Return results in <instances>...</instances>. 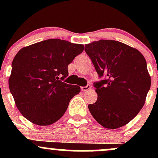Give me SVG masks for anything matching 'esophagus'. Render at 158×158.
<instances>
[{"label": "esophagus", "instance_id": "obj_1", "mask_svg": "<svg viewBox=\"0 0 158 158\" xmlns=\"http://www.w3.org/2000/svg\"><path fill=\"white\" fill-rule=\"evenodd\" d=\"M89 89H90V85H87L85 87H81V90H82V91H86V90Z\"/></svg>", "mask_w": 158, "mask_h": 158}]
</instances>
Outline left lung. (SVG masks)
<instances>
[{
	"mask_svg": "<svg viewBox=\"0 0 158 158\" xmlns=\"http://www.w3.org/2000/svg\"><path fill=\"white\" fill-rule=\"evenodd\" d=\"M99 78L94 82L98 97L88 106L94 118L106 128H118L142 109L151 87L144 56L137 49L114 40L85 44Z\"/></svg>",
	"mask_w": 158,
	"mask_h": 158,
	"instance_id": "obj_1",
	"label": "left lung"
}]
</instances>
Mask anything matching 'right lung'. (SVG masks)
<instances>
[{"mask_svg": "<svg viewBox=\"0 0 158 158\" xmlns=\"http://www.w3.org/2000/svg\"><path fill=\"white\" fill-rule=\"evenodd\" d=\"M84 50L82 44L59 39L25 47L12 63L9 87L15 105L29 121L49 126L64 115L80 87L64 82L68 64Z\"/></svg>", "mask_w": 158, "mask_h": 158, "instance_id": "obj_1", "label": "right lung"}]
</instances>
